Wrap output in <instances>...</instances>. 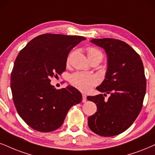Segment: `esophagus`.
Returning a JSON list of instances; mask_svg holds the SVG:
<instances>
[{
  "label": "esophagus",
  "mask_w": 155,
  "mask_h": 155,
  "mask_svg": "<svg viewBox=\"0 0 155 155\" xmlns=\"http://www.w3.org/2000/svg\"><path fill=\"white\" fill-rule=\"evenodd\" d=\"M87 101V96L85 94H83V103H85Z\"/></svg>",
  "instance_id": "esophagus-1"
}]
</instances>
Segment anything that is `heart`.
Here are the masks:
<instances>
[{"label":"heart","mask_w":155,"mask_h":155,"mask_svg":"<svg viewBox=\"0 0 155 155\" xmlns=\"http://www.w3.org/2000/svg\"><path fill=\"white\" fill-rule=\"evenodd\" d=\"M87 53L90 60L93 58H100L102 60L104 57L102 51L93 47H88L87 49ZM70 57L71 54L69 55L68 57V62L70 61ZM69 81L72 86L83 92H87L99 82L97 76L83 72H75L72 73L69 78Z\"/></svg>","instance_id":"heart-1"}]
</instances>
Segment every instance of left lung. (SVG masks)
I'll use <instances>...</instances> for the list:
<instances>
[{
	"label": "left lung",
	"mask_w": 155,
	"mask_h": 155,
	"mask_svg": "<svg viewBox=\"0 0 155 155\" xmlns=\"http://www.w3.org/2000/svg\"><path fill=\"white\" fill-rule=\"evenodd\" d=\"M91 42L108 56L106 78L97 90L110 97L87 96L97 106V112L88 117V127L100 136H116L129 129L142 110L147 86L144 65L138 53L123 41L104 38Z\"/></svg>",
	"instance_id": "obj_1"
}]
</instances>
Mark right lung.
I'll list each match as a JSON object with an SVG mask.
<instances>
[{"label":"right lung","mask_w":155,"mask_h":155,"mask_svg":"<svg viewBox=\"0 0 155 155\" xmlns=\"http://www.w3.org/2000/svg\"><path fill=\"white\" fill-rule=\"evenodd\" d=\"M85 39L81 36L44 34L18 53L11 75L13 101L18 115L34 130H56L70 108L82 101L81 93L75 87L56 90L50 79L66 70L70 50Z\"/></svg>","instance_id":"obj_1"}]
</instances>
